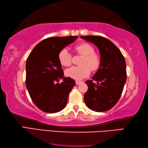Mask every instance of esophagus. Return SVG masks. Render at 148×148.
<instances>
[{
	"label": "esophagus",
	"mask_w": 148,
	"mask_h": 148,
	"mask_svg": "<svg viewBox=\"0 0 148 148\" xmlns=\"http://www.w3.org/2000/svg\"><path fill=\"white\" fill-rule=\"evenodd\" d=\"M75 83H76V84H77V85H78V84H81V83H82V81H75Z\"/></svg>",
	"instance_id": "1"
}]
</instances>
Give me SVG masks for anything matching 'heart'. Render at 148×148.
<instances>
[{"label": "heart", "mask_w": 148, "mask_h": 148, "mask_svg": "<svg viewBox=\"0 0 148 148\" xmlns=\"http://www.w3.org/2000/svg\"><path fill=\"white\" fill-rule=\"evenodd\" d=\"M73 49L76 54L82 56L78 66H73L66 69V76L75 80H81L88 77L90 71L99 69L101 64V56L88 42H83L75 46ZM58 60L63 66L68 67L72 64V56L67 48H62L58 55Z\"/></svg>", "instance_id": "obj_1"}]
</instances>
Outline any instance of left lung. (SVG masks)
Wrapping results in <instances>:
<instances>
[{
    "instance_id": "left-lung-1",
    "label": "left lung",
    "mask_w": 148,
    "mask_h": 148,
    "mask_svg": "<svg viewBox=\"0 0 148 148\" xmlns=\"http://www.w3.org/2000/svg\"><path fill=\"white\" fill-rule=\"evenodd\" d=\"M81 38L94 43L101 56L98 71L92 79L85 82L88 90L84 95V102L90 110L97 112L108 111L117 103L124 88L127 79L124 56L120 50L105 37L81 36Z\"/></svg>"
}]
</instances>
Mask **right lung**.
<instances>
[{
	"mask_svg": "<svg viewBox=\"0 0 148 148\" xmlns=\"http://www.w3.org/2000/svg\"><path fill=\"white\" fill-rule=\"evenodd\" d=\"M77 36L46 38L33 48L26 62V86L31 100L46 113H57L66 106L75 81L64 77L58 60L60 50L71 44ZM63 82L59 83L60 79Z\"/></svg>",
	"mask_w": 148,
	"mask_h": 148,
	"instance_id": "right-lung-1",
	"label": "right lung"
}]
</instances>
